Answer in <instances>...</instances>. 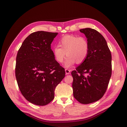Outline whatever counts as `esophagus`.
<instances>
[{
	"label": "esophagus",
	"instance_id": "1",
	"mask_svg": "<svg viewBox=\"0 0 127 127\" xmlns=\"http://www.w3.org/2000/svg\"><path fill=\"white\" fill-rule=\"evenodd\" d=\"M65 74H70V72H71V70L68 69H65Z\"/></svg>",
	"mask_w": 127,
	"mask_h": 127
}]
</instances>
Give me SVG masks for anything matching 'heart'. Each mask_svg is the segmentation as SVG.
<instances>
[{
  "label": "heart",
  "mask_w": 127,
  "mask_h": 127,
  "mask_svg": "<svg viewBox=\"0 0 127 127\" xmlns=\"http://www.w3.org/2000/svg\"><path fill=\"white\" fill-rule=\"evenodd\" d=\"M58 44L61 47L54 48V55L57 61L62 63L67 54L68 56L64 64L65 68H70L76 63L77 64L83 63L89 54V45L85 37L65 35L60 39Z\"/></svg>",
  "instance_id": "b5f03b06"
}]
</instances>
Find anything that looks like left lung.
Segmentation results:
<instances>
[{
	"mask_svg": "<svg viewBox=\"0 0 127 127\" xmlns=\"http://www.w3.org/2000/svg\"><path fill=\"white\" fill-rule=\"evenodd\" d=\"M80 31L87 39L89 52L85 61L71 72L72 88L75 99L87 104L100 100L106 92L112 75V55L105 39L96 30Z\"/></svg>",
	"mask_w": 127,
	"mask_h": 127,
	"instance_id": "1",
	"label": "left lung"
}]
</instances>
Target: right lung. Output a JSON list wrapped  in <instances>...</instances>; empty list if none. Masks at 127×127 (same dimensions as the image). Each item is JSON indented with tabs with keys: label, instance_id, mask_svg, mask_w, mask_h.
Here are the masks:
<instances>
[{
	"label": "right lung",
	"instance_id": "right-lung-1",
	"mask_svg": "<svg viewBox=\"0 0 127 127\" xmlns=\"http://www.w3.org/2000/svg\"><path fill=\"white\" fill-rule=\"evenodd\" d=\"M57 32L38 31L29 35L18 51L15 76L22 95L31 103L43 106L54 98L64 69L55 59L51 43Z\"/></svg>",
	"mask_w": 127,
	"mask_h": 127
}]
</instances>
